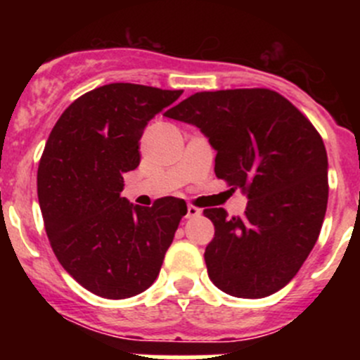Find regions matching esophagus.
Masks as SVG:
<instances>
[{"label": "esophagus", "mask_w": 360, "mask_h": 360, "mask_svg": "<svg viewBox=\"0 0 360 360\" xmlns=\"http://www.w3.org/2000/svg\"><path fill=\"white\" fill-rule=\"evenodd\" d=\"M202 214V210L198 209V207H193V205H188L186 209V217L190 219V217H198Z\"/></svg>", "instance_id": "1"}]
</instances>
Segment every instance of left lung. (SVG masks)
Here are the masks:
<instances>
[{
    "label": "left lung",
    "instance_id": "left-lung-1",
    "mask_svg": "<svg viewBox=\"0 0 360 360\" xmlns=\"http://www.w3.org/2000/svg\"><path fill=\"white\" fill-rule=\"evenodd\" d=\"M165 116L198 127L216 150V176L248 195L242 216L203 210L216 230L203 254L210 281L250 300L281 291L314 249L328 209L322 137L268 89L197 92Z\"/></svg>",
    "mask_w": 360,
    "mask_h": 360
}]
</instances>
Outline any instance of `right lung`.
Segmentation results:
<instances>
[{"label": "right lung", "instance_id": "1", "mask_svg": "<svg viewBox=\"0 0 360 360\" xmlns=\"http://www.w3.org/2000/svg\"><path fill=\"white\" fill-rule=\"evenodd\" d=\"M183 90L110 83L83 94L57 120L38 167V200L50 245L86 291L123 300L158 277L186 203L123 198V172L141 162L148 122Z\"/></svg>", "mask_w": 360, "mask_h": 360}]
</instances>
